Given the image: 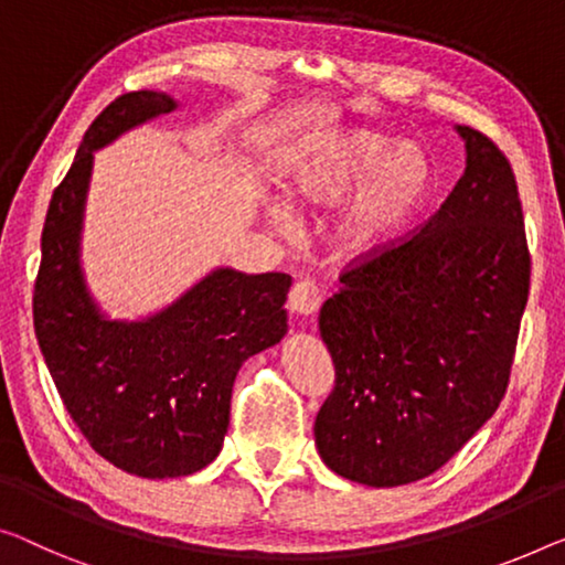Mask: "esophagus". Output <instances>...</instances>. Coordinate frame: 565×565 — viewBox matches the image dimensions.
I'll return each instance as SVG.
<instances>
[{"label": "esophagus", "instance_id": "1", "mask_svg": "<svg viewBox=\"0 0 565 565\" xmlns=\"http://www.w3.org/2000/svg\"><path fill=\"white\" fill-rule=\"evenodd\" d=\"M322 305V291L319 286L309 279H301L291 286L289 291V309L297 311V315H315V311Z\"/></svg>", "mask_w": 565, "mask_h": 565}]
</instances>
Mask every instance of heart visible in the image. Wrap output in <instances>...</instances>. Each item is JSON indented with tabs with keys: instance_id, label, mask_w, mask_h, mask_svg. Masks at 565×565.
Masks as SVG:
<instances>
[{
	"instance_id": "heart-1",
	"label": "heart",
	"mask_w": 565,
	"mask_h": 565,
	"mask_svg": "<svg viewBox=\"0 0 565 565\" xmlns=\"http://www.w3.org/2000/svg\"><path fill=\"white\" fill-rule=\"evenodd\" d=\"M431 177V159L420 147L350 126L301 141L281 184L299 207H327L348 194L337 210L334 241L350 254H370L414 217Z\"/></svg>"
}]
</instances>
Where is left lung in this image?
Masks as SVG:
<instances>
[{
    "mask_svg": "<svg viewBox=\"0 0 565 565\" xmlns=\"http://www.w3.org/2000/svg\"><path fill=\"white\" fill-rule=\"evenodd\" d=\"M467 167L431 221L340 276L319 311L334 388L315 420L334 475L401 487L441 469L498 411L527 305L515 174L454 126Z\"/></svg>",
    "mask_w": 565,
    "mask_h": 565,
    "instance_id": "8db88e82",
    "label": "left lung"
}]
</instances>
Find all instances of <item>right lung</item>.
Wrapping results in <instances>:
<instances>
[{
    "mask_svg": "<svg viewBox=\"0 0 565 565\" xmlns=\"http://www.w3.org/2000/svg\"><path fill=\"white\" fill-rule=\"evenodd\" d=\"M180 106L162 90H134L88 126L50 200L32 297L35 334L67 414L88 444L129 475L188 477L223 449L241 365L289 330V274L221 266L145 319H108L81 266L83 210L104 149Z\"/></svg>",
    "mask_w": 565,
    "mask_h": 565,
    "instance_id": "right-lung-1",
    "label": "right lung"
}]
</instances>
